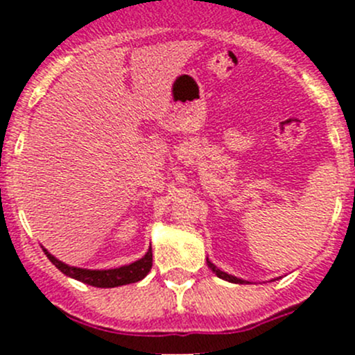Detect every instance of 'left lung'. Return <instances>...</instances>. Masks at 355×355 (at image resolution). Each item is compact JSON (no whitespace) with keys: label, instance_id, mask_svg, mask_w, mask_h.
<instances>
[{"label":"left lung","instance_id":"obj_1","mask_svg":"<svg viewBox=\"0 0 355 355\" xmlns=\"http://www.w3.org/2000/svg\"><path fill=\"white\" fill-rule=\"evenodd\" d=\"M206 263H207V266H209V270L213 271L218 278H221V280H227V282H230V284H249V282L242 280V278H237V277H234V275H228V273H225V271H221L220 268L214 266L209 259H206ZM271 282H275V280H271Z\"/></svg>","mask_w":355,"mask_h":355}]
</instances>
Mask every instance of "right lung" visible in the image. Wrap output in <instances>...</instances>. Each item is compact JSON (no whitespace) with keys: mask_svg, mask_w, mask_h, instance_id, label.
<instances>
[{"mask_svg":"<svg viewBox=\"0 0 355 355\" xmlns=\"http://www.w3.org/2000/svg\"><path fill=\"white\" fill-rule=\"evenodd\" d=\"M44 254L48 256V259L62 271L67 277L73 278V280L82 282V284L92 285V287L98 288H113L120 287V285H128L135 284V282H141L146 275L151 271L153 266V249L149 247L148 252L141 257V259L134 261L130 264H125L120 268H111V270H85V268H77L65 264L63 261L56 259L51 252H48V249H44Z\"/></svg>","mask_w":355,"mask_h":355,"instance_id":"right-lung-1","label":"right lung"}]
</instances>
